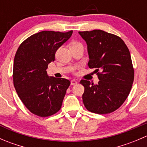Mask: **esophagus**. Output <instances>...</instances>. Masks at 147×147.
I'll return each mask as SVG.
<instances>
[{"label":"esophagus","mask_w":147,"mask_h":147,"mask_svg":"<svg viewBox=\"0 0 147 147\" xmlns=\"http://www.w3.org/2000/svg\"><path fill=\"white\" fill-rule=\"evenodd\" d=\"M78 84V81L75 80H71V85H75V84Z\"/></svg>","instance_id":"1"}]
</instances>
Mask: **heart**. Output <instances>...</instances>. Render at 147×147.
Here are the masks:
<instances>
[{
  "instance_id": "obj_1",
  "label": "heart",
  "mask_w": 147,
  "mask_h": 147,
  "mask_svg": "<svg viewBox=\"0 0 147 147\" xmlns=\"http://www.w3.org/2000/svg\"><path fill=\"white\" fill-rule=\"evenodd\" d=\"M75 44H79V43H78V42H73V43H72V45H75Z\"/></svg>"
}]
</instances>
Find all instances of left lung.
<instances>
[{
	"instance_id": "obj_1",
	"label": "left lung",
	"mask_w": 147,
	"mask_h": 147,
	"mask_svg": "<svg viewBox=\"0 0 147 147\" xmlns=\"http://www.w3.org/2000/svg\"><path fill=\"white\" fill-rule=\"evenodd\" d=\"M87 45L90 68H96L98 84L82 80V100L88 111L100 115L115 112L128 97L134 72L131 55L124 41L101 30L79 32Z\"/></svg>"
}]
</instances>
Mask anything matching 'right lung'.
<instances>
[{"label":"right lung","mask_w":147,"mask_h":147,"mask_svg":"<svg viewBox=\"0 0 147 147\" xmlns=\"http://www.w3.org/2000/svg\"><path fill=\"white\" fill-rule=\"evenodd\" d=\"M72 34V30L42 31L28 38L16 52L13 71L15 89L26 108L37 116H51L61 108L70 82L48 76L46 69L55 60L57 49Z\"/></svg>","instance_id":"obj_1"}]
</instances>
